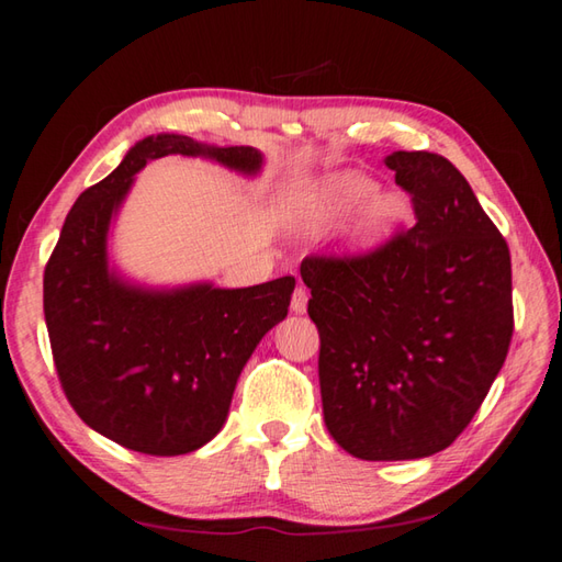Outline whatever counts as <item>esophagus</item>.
I'll use <instances>...</instances> for the list:
<instances>
[{"instance_id": "1", "label": "esophagus", "mask_w": 562, "mask_h": 562, "mask_svg": "<svg viewBox=\"0 0 562 562\" xmlns=\"http://www.w3.org/2000/svg\"><path fill=\"white\" fill-rule=\"evenodd\" d=\"M307 300H310V294L300 284V288L292 292V302H290V310L294 312V315H304V312H307Z\"/></svg>"}]
</instances>
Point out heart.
Instances as JSON below:
<instances>
[{
  "label": "heart",
  "instance_id": "heart-1",
  "mask_svg": "<svg viewBox=\"0 0 562 562\" xmlns=\"http://www.w3.org/2000/svg\"><path fill=\"white\" fill-rule=\"evenodd\" d=\"M357 211L359 215L349 231V247L357 252H372L398 231L412 211V203L396 190L376 193L372 178L345 170L300 190L292 203V223L300 231L319 233L345 223Z\"/></svg>",
  "mask_w": 562,
  "mask_h": 562
}]
</instances>
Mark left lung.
Masks as SVG:
<instances>
[{"label":"left lung","instance_id":"left-lung-1","mask_svg":"<svg viewBox=\"0 0 562 562\" xmlns=\"http://www.w3.org/2000/svg\"><path fill=\"white\" fill-rule=\"evenodd\" d=\"M384 164L416 225L359 258L312 255L300 274L331 439L357 459L408 461L456 441L506 361L510 252L451 160L394 150Z\"/></svg>","mask_w":562,"mask_h":562}]
</instances>
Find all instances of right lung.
<instances>
[{
	"label": "right lung",
	"instance_id": "right-lung-1",
	"mask_svg": "<svg viewBox=\"0 0 562 562\" xmlns=\"http://www.w3.org/2000/svg\"><path fill=\"white\" fill-rule=\"evenodd\" d=\"M164 156L207 158L258 176L252 146H211L178 133L146 136L66 215L44 270V317L64 394L106 439L180 456L223 429L247 359L288 317L294 278L225 290L213 282L148 288L111 265L109 233L138 170Z\"/></svg>",
	"mask_w": 562,
	"mask_h": 562
}]
</instances>
